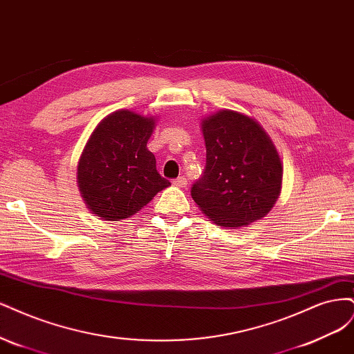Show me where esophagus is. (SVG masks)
<instances>
[{"label": "esophagus", "mask_w": 354, "mask_h": 354, "mask_svg": "<svg viewBox=\"0 0 354 354\" xmlns=\"http://www.w3.org/2000/svg\"><path fill=\"white\" fill-rule=\"evenodd\" d=\"M174 185L179 187V188H184L187 187V178L185 176H179L176 179H174Z\"/></svg>", "instance_id": "1"}]
</instances>
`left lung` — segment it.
I'll use <instances>...</instances> for the list:
<instances>
[{
	"label": "left lung",
	"instance_id": "1",
	"mask_svg": "<svg viewBox=\"0 0 354 354\" xmlns=\"http://www.w3.org/2000/svg\"><path fill=\"white\" fill-rule=\"evenodd\" d=\"M206 167L191 196L218 226L241 227L270 212L282 184L281 158L269 135L243 113L221 110L201 122Z\"/></svg>",
	"mask_w": 354,
	"mask_h": 354
}]
</instances>
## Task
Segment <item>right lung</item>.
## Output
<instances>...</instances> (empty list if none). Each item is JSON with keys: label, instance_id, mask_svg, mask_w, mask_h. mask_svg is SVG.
<instances>
[{"label": "right lung", "instance_id": "obj_1", "mask_svg": "<svg viewBox=\"0 0 354 354\" xmlns=\"http://www.w3.org/2000/svg\"><path fill=\"white\" fill-rule=\"evenodd\" d=\"M154 123V118L118 110L91 133L79 158L77 185L98 218H131L170 185L157 172L156 157L147 148Z\"/></svg>", "mask_w": 354, "mask_h": 354}]
</instances>
